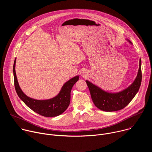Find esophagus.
I'll list each match as a JSON object with an SVG mask.
<instances>
[{
  "instance_id": "obj_1",
  "label": "esophagus",
  "mask_w": 152,
  "mask_h": 152,
  "mask_svg": "<svg viewBox=\"0 0 152 152\" xmlns=\"http://www.w3.org/2000/svg\"><path fill=\"white\" fill-rule=\"evenodd\" d=\"M83 75H85V72H83Z\"/></svg>"
}]
</instances>
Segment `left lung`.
Wrapping results in <instances>:
<instances>
[{
	"mask_svg": "<svg viewBox=\"0 0 152 152\" xmlns=\"http://www.w3.org/2000/svg\"><path fill=\"white\" fill-rule=\"evenodd\" d=\"M126 40L132 45L129 39H126ZM141 80V61L140 59L139 69L135 79L127 88L121 91L110 93L102 90L88 80H86L85 82L88 86L92 100L95 106L102 111L113 112L123 109L131 102L140 89Z\"/></svg>",
	"mask_w": 152,
	"mask_h": 152,
	"instance_id": "8db88e82",
	"label": "left lung"
}]
</instances>
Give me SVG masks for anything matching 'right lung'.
Masks as SVG:
<instances>
[{"label":"right lung","instance_id":"add662e5","mask_svg":"<svg viewBox=\"0 0 152 152\" xmlns=\"http://www.w3.org/2000/svg\"><path fill=\"white\" fill-rule=\"evenodd\" d=\"M15 62L16 58L13 66L15 89L20 99L31 110L42 116L51 117L59 115L67 109L70 102V92L75 83L79 80V75L65 83L59 93L54 97L46 100H37L28 97L20 88L15 73Z\"/></svg>","mask_w":152,"mask_h":152}]
</instances>
